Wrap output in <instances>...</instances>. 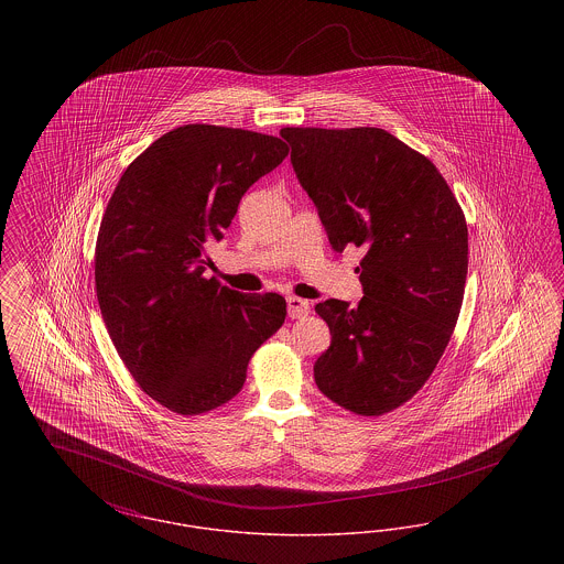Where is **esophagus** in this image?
Instances as JSON below:
<instances>
[{"label": "esophagus", "instance_id": "34e87169", "mask_svg": "<svg viewBox=\"0 0 564 564\" xmlns=\"http://www.w3.org/2000/svg\"><path fill=\"white\" fill-rule=\"evenodd\" d=\"M288 313L292 319H302L311 313V302L308 300H302L297 295H290L288 297Z\"/></svg>", "mask_w": 564, "mask_h": 564}]
</instances>
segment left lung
Here are the masks:
<instances>
[{
  "label": "left lung",
  "instance_id": "left-lung-1",
  "mask_svg": "<svg viewBox=\"0 0 564 564\" xmlns=\"http://www.w3.org/2000/svg\"><path fill=\"white\" fill-rule=\"evenodd\" d=\"M281 137L332 249H364L359 304L315 306L332 334L315 382L345 410L380 416L414 398L448 347L465 294V215L435 164L382 129Z\"/></svg>",
  "mask_w": 564,
  "mask_h": 564
}]
</instances>
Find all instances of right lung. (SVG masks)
<instances>
[{"label":"right lung","instance_id":"right-lung-1","mask_svg":"<svg viewBox=\"0 0 564 564\" xmlns=\"http://www.w3.org/2000/svg\"><path fill=\"white\" fill-rule=\"evenodd\" d=\"M288 152L272 134L186 124L139 154L109 198L95 249L99 308L127 370L171 412L230 402L251 355L285 322L283 295L207 279L205 245Z\"/></svg>","mask_w":564,"mask_h":564}]
</instances>
